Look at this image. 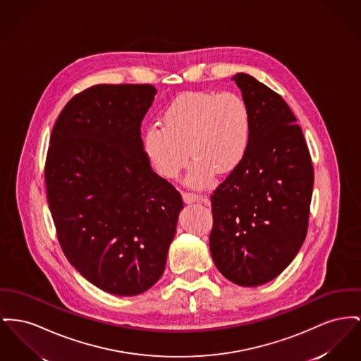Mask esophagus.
<instances>
[{
    "mask_svg": "<svg viewBox=\"0 0 361 361\" xmlns=\"http://www.w3.org/2000/svg\"><path fill=\"white\" fill-rule=\"evenodd\" d=\"M183 199H184V202L188 203V204L203 200V197H202L200 195H196V193H193V192H184V193H183Z\"/></svg>",
    "mask_w": 361,
    "mask_h": 361,
    "instance_id": "34e87169",
    "label": "esophagus"
}]
</instances>
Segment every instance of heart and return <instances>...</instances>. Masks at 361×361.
Wrapping results in <instances>:
<instances>
[{"instance_id":"1","label":"heart","mask_w":361,"mask_h":361,"mask_svg":"<svg viewBox=\"0 0 361 361\" xmlns=\"http://www.w3.org/2000/svg\"><path fill=\"white\" fill-rule=\"evenodd\" d=\"M252 139L251 111L237 92L196 91L173 99L162 126L143 135V151L161 176L174 178L193 157L187 174L192 187H207L216 170L229 173L245 158Z\"/></svg>"}]
</instances>
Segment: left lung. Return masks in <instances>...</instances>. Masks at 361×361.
Returning <instances> with one entry per match:
<instances>
[{
    "label": "left lung",
    "mask_w": 361,
    "mask_h": 361,
    "mask_svg": "<svg viewBox=\"0 0 361 361\" xmlns=\"http://www.w3.org/2000/svg\"><path fill=\"white\" fill-rule=\"evenodd\" d=\"M232 80L250 107L252 139L243 162L212 193L210 252L225 278L259 286L279 276L305 240L314 168L282 97L247 73Z\"/></svg>",
    "instance_id": "left-lung-1"
}]
</instances>
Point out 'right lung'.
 <instances>
[{"label": "right lung", "mask_w": 361, "mask_h": 361, "mask_svg": "<svg viewBox=\"0 0 361 361\" xmlns=\"http://www.w3.org/2000/svg\"><path fill=\"white\" fill-rule=\"evenodd\" d=\"M149 85H98L73 97L50 137L49 209L69 263L116 296L140 295L162 276L180 193L154 173L140 124Z\"/></svg>", "instance_id": "right-lung-1"}]
</instances>
